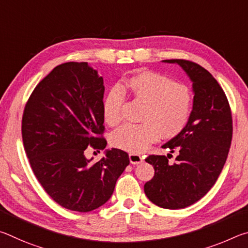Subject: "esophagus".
Listing matches in <instances>:
<instances>
[{
	"mask_svg": "<svg viewBox=\"0 0 248 248\" xmlns=\"http://www.w3.org/2000/svg\"><path fill=\"white\" fill-rule=\"evenodd\" d=\"M129 159H130V163H131V164H140V163L142 162V159H143V157H142L139 154L130 153Z\"/></svg>",
	"mask_w": 248,
	"mask_h": 248,
	"instance_id": "34e87169",
	"label": "esophagus"
}]
</instances>
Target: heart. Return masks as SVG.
<instances>
[{
    "instance_id": "1",
    "label": "heart",
    "mask_w": 248,
    "mask_h": 248,
    "mask_svg": "<svg viewBox=\"0 0 248 248\" xmlns=\"http://www.w3.org/2000/svg\"><path fill=\"white\" fill-rule=\"evenodd\" d=\"M124 95L144 105L140 124H124L111 134V144L116 148L143 152L158 136L164 139L177 137L189 123L194 95L186 84L150 71L133 75L105 96L103 114L107 124L115 125L123 119Z\"/></svg>"
}]
</instances>
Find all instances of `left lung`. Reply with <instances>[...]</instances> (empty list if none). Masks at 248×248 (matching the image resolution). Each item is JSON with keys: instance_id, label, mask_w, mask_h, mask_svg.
Segmentation results:
<instances>
[{"instance_id": "obj_1", "label": "left lung", "mask_w": 248, "mask_h": 248, "mask_svg": "<svg viewBox=\"0 0 248 248\" xmlns=\"http://www.w3.org/2000/svg\"><path fill=\"white\" fill-rule=\"evenodd\" d=\"M186 71L194 87V106L184 131L166 144L170 155H149L153 178L144 192L154 204L164 209H183L197 202L216 184L228 157L233 134L232 111L228 97L211 73L196 62L184 59L165 60Z\"/></svg>"}]
</instances>
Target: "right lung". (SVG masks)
Wrapping results in <instances>:
<instances>
[{"label":"right lung","mask_w":248,"mask_h":248,"mask_svg":"<svg viewBox=\"0 0 248 248\" xmlns=\"http://www.w3.org/2000/svg\"><path fill=\"white\" fill-rule=\"evenodd\" d=\"M104 81L87 62H66L37 84L25 105L24 149L45 191L65 209L90 212L106 203L129 165L119 149L90 163L85 150H104Z\"/></svg>","instance_id":"right-lung-1"}]
</instances>
